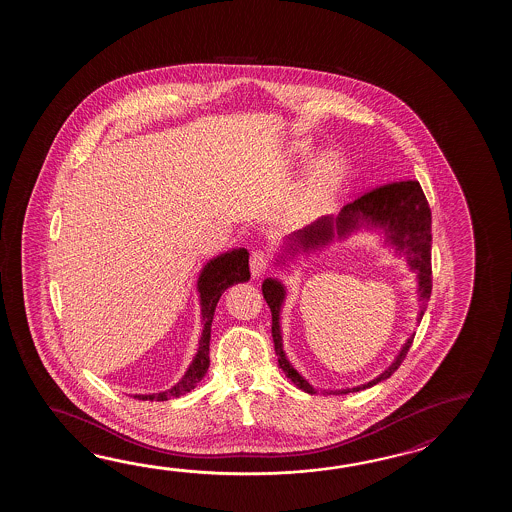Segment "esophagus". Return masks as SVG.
<instances>
[{
	"label": "esophagus",
	"instance_id": "1",
	"mask_svg": "<svg viewBox=\"0 0 512 512\" xmlns=\"http://www.w3.org/2000/svg\"><path fill=\"white\" fill-rule=\"evenodd\" d=\"M269 267V258L263 251H254L251 256L252 278H260L263 272Z\"/></svg>",
	"mask_w": 512,
	"mask_h": 512
}]
</instances>
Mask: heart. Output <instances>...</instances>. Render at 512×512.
Here are the masks:
<instances>
[{"label":"heart","instance_id":"1","mask_svg":"<svg viewBox=\"0 0 512 512\" xmlns=\"http://www.w3.org/2000/svg\"><path fill=\"white\" fill-rule=\"evenodd\" d=\"M296 152L302 157H307L311 153V146L302 144L296 148ZM344 170V161L337 153H327L311 164L302 185L298 186V190L289 201V214L300 221L311 218L318 208L324 207L327 201L335 196L338 186L342 183Z\"/></svg>","mask_w":512,"mask_h":512}]
</instances>
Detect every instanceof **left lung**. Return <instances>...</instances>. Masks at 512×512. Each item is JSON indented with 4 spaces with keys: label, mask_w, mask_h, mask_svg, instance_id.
Segmentation results:
<instances>
[{
    "label": "left lung",
    "mask_w": 512,
    "mask_h": 512,
    "mask_svg": "<svg viewBox=\"0 0 512 512\" xmlns=\"http://www.w3.org/2000/svg\"><path fill=\"white\" fill-rule=\"evenodd\" d=\"M362 230L375 232L381 238L382 245L390 249L393 256L404 258L408 269L415 272L419 298L417 322H421L432 294V212L423 194V188L417 181H399L392 185L379 186L346 205L338 212V216H324L307 225L305 229L289 234V238L283 241L282 249L276 254V265L280 269H285L289 267V263L296 260L298 254L322 251L333 241L348 240L351 234H357ZM261 293L267 305L271 307L272 340L280 368L287 375V379H291L294 386H298L300 390L311 395L318 393L315 386L294 368L283 349L280 313L287 298V287L278 278H267L261 283ZM412 342L414 335L404 342L392 364L373 381L335 392L322 390V393L342 395L360 392L386 381L388 377H392L393 371L401 366Z\"/></svg>",
    "instance_id": "1"
}]
</instances>
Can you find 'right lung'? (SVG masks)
<instances>
[{
  "instance_id": "add662e5",
  "label": "right lung",
  "mask_w": 512,
  "mask_h": 512,
  "mask_svg": "<svg viewBox=\"0 0 512 512\" xmlns=\"http://www.w3.org/2000/svg\"><path fill=\"white\" fill-rule=\"evenodd\" d=\"M249 280H251L249 252L243 247L223 252L203 265V269L199 272V278H197V294H199V305H201L203 329L199 335L194 359L186 368L185 375L170 390L159 393H135L133 395L135 399H139V401H168L172 397H181L196 388L197 382L207 375L208 366H210V359H208L210 331H212V320H214L219 298L229 289L230 285L249 282Z\"/></svg>"
}]
</instances>
